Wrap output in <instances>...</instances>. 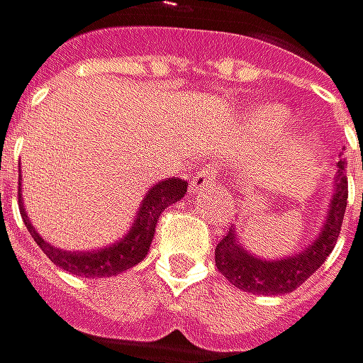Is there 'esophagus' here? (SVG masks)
I'll return each instance as SVG.
<instances>
[{"label": "esophagus", "instance_id": "obj_1", "mask_svg": "<svg viewBox=\"0 0 363 363\" xmlns=\"http://www.w3.org/2000/svg\"><path fill=\"white\" fill-rule=\"evenodd\" d=\"M217 180V167L213 163L204 165L202 169H198L191 178V185H189V191L196 196V194H202L204 189H208L211 185H215Z\"/></svg>", "mask_w": 363, "mask_h": 363}]
</instances>
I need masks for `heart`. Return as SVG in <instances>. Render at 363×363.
<instances>
[{
  "label": "heart",
  "mask_w": 363,
  "mask_h": 363,
  "mask_svg": "<svg viewBox=\"0 0 363 363\" xmlns=\"http://www.w3.org/2000/svg\"><path fill=\"white\" fill-rule=\"evenodd\" d=\"M249 123L264 133H277L285 125V112L279 108H272V106L257 108L249 114Z\"/></svg>",
  "instance_id": "obj_1"
}]
</instances>
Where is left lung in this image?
<instances>
[{
	"label": "left lung",
	"mask_w": 363,
	"mask_h": 363,
	"mask_svg": "<svg viewBox=\"0 0 363 363\" xmlns=\"http://www.w3.org/2000/svg\"><path fill=\"white\" fill-rule=\"evenodd\" d=\"M347 198H349V187H347L345 161H338L334 194L328 204V215L323 219L317 238L311 245H306L300 253H291L289 257L283 259H262L245 249L234 228L225 234V238L215 249V262L219 272L234 287L249 294H262V296L291 294L311 274H315V270H319L328 259V255L332 253L342 228Z\"/></svg>",
	"instance_id": "obj_1"
}]
</instances>
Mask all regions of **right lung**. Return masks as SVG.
Listing matches in <instances>:
<instances>
[{"mask_svg":"<svg viewBox=\"0 0 363 363\" xmlns=\"http://www.w3.org/2000/svg\"><path fill=\"white\" fill-rule=\"evenodd\" d=\"M189 183L183 178H165L159 180L157 185H152L146 196L142 198V204L135 213V219L129 228V232L118 238L114 245H108L104 249L97 251H63L57 249L52 245H48L38 230L31 225L27 211L23 206V194L18 187V206H21V217L31 234V238L35 240V245L46 253V257L57 264L59 268H63L69 274L76 277H84V279H106V277H114L121 274L129 268H133L135 264H140L152 242L155 236V225L161 217V213L176 204L178 200H183L187 194Z\"/></svg>","mask_w":363,"mask_h":363,"instance_id":"right-lung-1","label":"right lung"}]
</instances>
